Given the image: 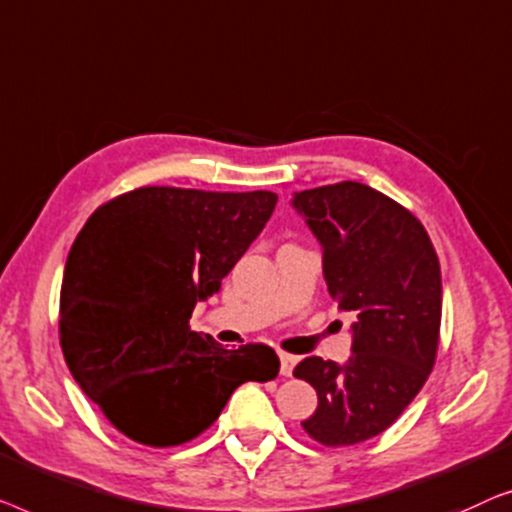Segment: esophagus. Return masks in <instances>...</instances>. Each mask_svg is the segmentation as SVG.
<instances>
[{
  "instance_id": "1",
  "label": "esophagus",
  "mask_w": 512,
  "mask_h": 512,
  "mask_svg": "<svg viewBox=\"0 0 512 512\" xmlns=\"http://www.w3.org/2000/svg\"><path fill=\"white\" fill-rule=\"evenodd\" d=\"M278 357H280V373H283V376H292L294 366L299 364V357L290 355V352H280Z\"/></svg>"
}]
</instances>
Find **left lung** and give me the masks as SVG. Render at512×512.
Returning a JSON list of instances; mask_svg holds the SVG:
<instances>
[{
  "label": "left lung",
  "instance_id": "8db88e82",
  "mask_svg": "<svg viewBox=\"0 0 512 512\" xmlns=\"http://www.w3.org/2000/svg\"><path fill=\"white\" fill-rule=\"evenodd\" d=\"M292 206L320 241L329 294L357 315L348 362L306 357L294 369L318 392L301 424L329 448L369 441L434 369L443 294L436 250L413 213L364 183L294 192Z\"/></svg>",
  "mask_w": 512,
  "mask_h": 512
}]
</instances>
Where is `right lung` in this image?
Segmentation results:
<instances>
[{
    "mask_svg": "<svg viewBox=\"0 0 512 512\" xmlns=\"http://www.w3.org/2000/svg\"><path fill=\"white\" fill-rule=\"evenodd\" d=\"M278 194L139 187L90 215L64 266L71 376L136 443L171 448L218 420L236 387L278 376L269 345L225 350L190 329L197 301L250 248Z\"/></svg>",
    "mask_w": 512,
    "mask_h": 512,
    "instance_id": "obj_1",
    "label": "right lung"
}]
</instances>
